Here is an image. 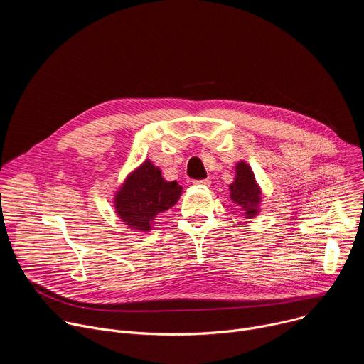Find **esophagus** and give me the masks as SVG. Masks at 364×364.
I'll return each mask as SVG.
<instances>
[{
	"label": "esophagus",
	"mask_w": 364,
	"mask_h": 364,
	"mask_svg": "<svg viewBox=\"0 0 364 364\" xmlns=\"http://www.w3.org/2000/svg\"><path fill=\"white\" fill-rule=\"evenodd\" d=\"M193 184H194L196 187H207V186H210V180H209V178L196 180V181H193Z\"/></svg>",
	"instance_id": "obj_1"
}]
</instances>
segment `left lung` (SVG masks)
I'll use <instances>...</instances> for the list:
<instances>
[{
    "mask_svg": "<svg viewBox=\"0 0 364 364\" xmlns=\"http://www.w3.org/2000/svg\"><path fill=\"white\" fill-rule=\"evenodd\" d=\"M232 200L245 209L246 218H253L257 213L256 205L261 201V190L255 183L253 173L246 163H239L236 167V178L230 186Z\"/></svg>",
    "mask_w": 364,
    "mask_h": 364,
    "instance_id": "1",
    "label": "left lung"
}]
</instances>
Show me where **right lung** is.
<instances>
[{
  "label": "right lung",
  "instance_id": "obj_1",
  "mask_svg": "<svg viewBox=\"0 0 364 364\" xmlns=\"http://www.w3.org/2000/svg\"><path fill=\"white\" fill-rule=\"evenodd\" d=\"M181 194L176 181H166L161 171L145 161L117 193V213L129 228L149 230L154 218L173 207Z\"/></svg>",
  "mask_w": 364,
  "mask_h": 364
}]
</instances>
